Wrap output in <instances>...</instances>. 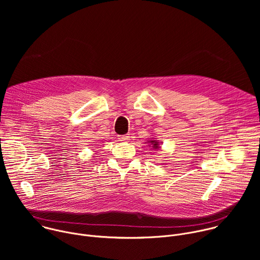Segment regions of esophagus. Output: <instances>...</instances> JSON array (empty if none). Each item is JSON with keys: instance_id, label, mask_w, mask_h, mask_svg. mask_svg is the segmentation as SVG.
Returning <instances> with one entry per match:
<instances>
[{"instance_id": "34e87169", "label": "esophagus", "mask_w": 260, "mask_h": 260, "mask_svg": "<svg viewBox=\"0 0 260 260\" xmlns=\"http://www.w3.org/2000/svg\"><path fill=\"white\" fill-rule=\"evenodd\" d=\"M129 138L131 137L128 135H123V136H119L118 140L121 142H127V141H129Z\"/></svg>"}]
</instances>
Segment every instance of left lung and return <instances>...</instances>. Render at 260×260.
Segmentation results:
<instances>
[{
  "mask_svg": "<svg viewBox=\"0 0 260 260\" xmlns=\"http://www.w3.org/2000/svg\"><path fill=\"white\" fill-rule=\"evenodd\" d=\"M148 146H150L151 147V149L152 150H158L159 149V142L158 141H156L155 139H150V140H148Z\"/></svg>",
  "mask_w": 260,
  "mask_h": 260,
  "instance_id": "8db88e82",
  "label": "left lung"
}]
</instances>
